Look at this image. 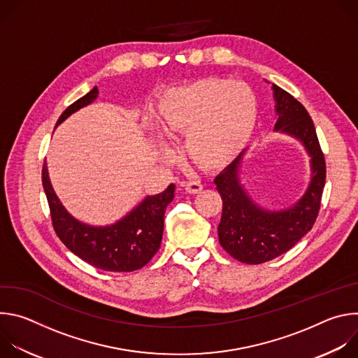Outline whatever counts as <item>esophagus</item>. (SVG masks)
<instances>
[{"label": "esophagus", "mask_w": 358, "mask_h": 358, "mask_svg": "<svg viewBox=\"0 0 358 358\" xmlns=\"http://www.w3.org/2000/svg\"><path fill=\"white\" fill-rule=\"evenodd\" d=\"M184 189L187 194H199L202 191V184L198 181H189L184 184Z\"/></svg>", "instance_id": "obj_1"}]
</instances>
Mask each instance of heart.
Listing matches in <instances>:
<instances>
[{
    "label": "heart",
    "instance_id": "b5f03b06",
    "mask_svg": "<svg viewBox=\"0 0 358 358\" xmlns=\"http://www.w3.org/2000/svg\"><path fill=\"white\" fill-rule=\"evenodd\" d=\"M258 120V100L241 80L206 78L169 90L162 99L157 126L167 138L187 136L188 156L218 170L246 147Z\"/></svg>",
    "mask_w": 358,
    "mask_h": 358
}]
</instances>
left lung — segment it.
<instances>
[{
	"mask_svg": "<svg viewBox=\"0 0 358 358\" xmlns=\"http://www.w3.org/2000/svg\"><path fill=\"white\" fill-rule=\"evenodd\" d=\"M272 92L273 131L286 134L303 145L310 157V180L303 195L292 206L269 210L255 201L242 184L248 148L215 177L214 182L222 198L220 243L232 258L249 265L278 258L312 229L326 182V163L312 117L299 100L278 85L272 83Z\"/></svg>",
	"mask_w": 358,
	"mask_h": 358,
	"instance_id": "8db88e82",
	"label": "left lung"
}]
</instances>
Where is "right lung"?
Masks as SVG:
<instances>
[{
	"instance_id": "obj_1",
	"label": "right lung",
	"mask_w": 358,
	"mask_h": 358,
	"mask_svg": "<svg viewBox=\"0 0 358 358\" xmlns=\"http://www.w3.org/2000/svg\"><path fill=\"white\" fill-rule=\"evenodd\" d=\"M97 96L99 89L94 86L61 115L57 127L78 110L92 105ZM42 185L59 239L78 258L108 272H133L155 257L163 238L166 208L176 191V185L170 184L163 192L145 195L116 222L90 225L75 218L65 208L50 184L46 163L42 169Z\"/></svg>"
}]
</instances>
